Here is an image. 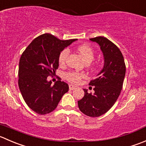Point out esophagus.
<instances>
[{"mask_svg":"<svg viewBox=\"0 0 146 146\" xmlns=\"http://www.w3.org/2000/svg\"><path fill=\"white\" fill-rule=\"evenodd\" d=\"M76 86H73V85H70V86H69V89H70V90H74V89H76Z\"/></svg>","mask_w":146,"mask_h":146,"instance_id":"esophagus-1","label":"esophagus"}]
</instances>
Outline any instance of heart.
Instances as JSON below:
<instances>
[{
    "label": "heart",
    "instance_id": "heart-1",
    "mask_svg": "<svg viewBox=\"0 0 146 146\" xmlns=\"http://www.w3.org/2000/svg\"><path fill=\"white\" fill-rule=\"evenodd\" d=\"M78 50L80 53V55H81L82 57L83 58V59H84L86 63H90L94 59L95 52L93 49L90 46H89L88 45H81V46H78ZM69 53H70V50H69L68 48L64 49L60 53L58 58L59 64L64 65L66 63V60H67L68 57L69 56ZM84 76V74H83V73L75 71L68 72L65 74V78L68 81L71 82L73 83H79L82 78H83Z\"/></svg>",
    "mask_w": 146,
    "mask_h": 146
}]
</instances>
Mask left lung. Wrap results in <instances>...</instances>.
I'll return each mask as SVG.
<instances>
[{
  "instance_id": "8db88e82",
  "label": "left lung",
  "mask_w": 146,
  "mask_h": 146,
  "mask_svg": "<svg viewBox=\"0 0 146 146\" xmlns=\"http://www.w3.org/2000/svg\"><path fill=\"white\" fill-rule=\"evenodd\" d=\"M100 46L104 58V65L91 80L90 86H94V93H88L83 89L84 96L78 101L80 111L90 117H98L111 108L120 96L125 75V65L120 49L105 37L90 38Z\"/></svg>"
}]
</instances>
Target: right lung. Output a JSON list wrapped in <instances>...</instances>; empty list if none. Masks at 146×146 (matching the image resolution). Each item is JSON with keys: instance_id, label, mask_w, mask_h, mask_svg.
Instances as JSON below:
<instances>
[{"instance_id": "right-lung-1", "label": "right lung", "mask_w": 146, "mask_h": 146, "mask_svg": "<svg viewBox=\"0 0 146 146\" xmlns=\"http://www.w3.org/2000/svg\"><path fill=\"white\" fill-rule=\"evenodd\" d=\"M76 40H61L45 33L34 39L21 55L18 86L25 102L34 112L45 115L53 111L68 91L67 83L58 80L51 86L47 78L56 74L60 53Z\"/></svg>"}]
</instances>
